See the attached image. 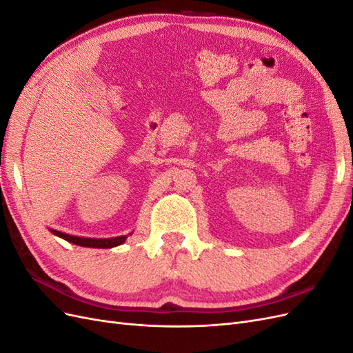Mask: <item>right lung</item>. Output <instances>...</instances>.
<instances>
[{"instance_id":"obj_1","label":"right lung","mask_w":353,"mask_h":353,"mask_svg":"<svg viewBox=\"0 0 353 353\" xmlns=\"http://www.w3.org/2000/svg\"><path fill=\"white\" fill-rule=\"evenodd\" d=\"M51 232L54 236L66 240L69 243L78 244V245H83V248H99V249H110V248H116V245L122 244L126 240V236H119L114 239H83V237H74V236H69V234L60 232L56 230H51Z\"/></svg>"}]
</instances>
